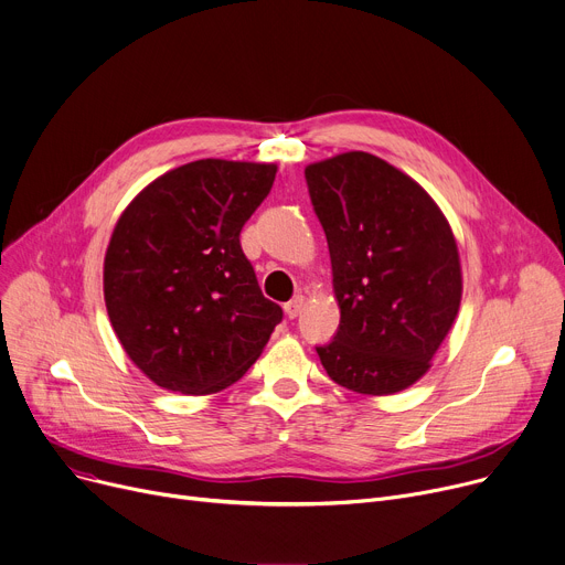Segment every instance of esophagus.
<instances>
[{"mask_svg":"<svg viewBox=\"0 0 565 565\" xmlns=\"http://www.w3.org/2000/svg\"><path fill=\"white\" fill-rule=\"evenodd\" d=\"M302 306H306V298H302V296H296V298H291L289 302H285V315H287L289 319H296V317L300 315Z\"/></svg>","mask_w":565,"mask_h":565,"instance_id":"34e87169","label":"esophagus"}]
</instances>
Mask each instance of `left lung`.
<instances>
[{
  "label": "left lung",
  "mask_w": 565,
  "mask_h": 565,
  "mask_svg": "<svg viewBox=\"0 0 565 565\" xmlns=\"http://www.w3.org/2000/svg\"><path fill=\"white\" fill-rule=\"evenodd\" d=\"M323 226L339 330L317 353L330 380L366 396L423 377L461 302L450 224L407 173L366 151L306 167Z\"/></svg>",
  "instance_id": "obj_1"
}]
</instances>
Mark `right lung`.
Here are the masks:
<instances>
[{
	"label": "right lung",
	"instance_id": "add662e5",
	"mask_svg": "<svg viewBox=\"0 0 565 565\" xmlns=\"http://www.w3.org/2000/svg\"><path fill=\"white\" fill-rule=\"evenodd\" d=\"M276 169L194 160L162 173L121 212L104 259V298L126 355L158 386L222 392L282 321L239 244Z\"/></svg>",
	"mask_w": 565,
	"mask_h": 565
}]
</instances>
